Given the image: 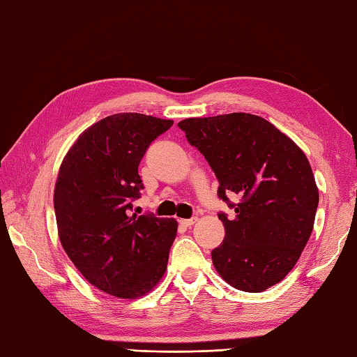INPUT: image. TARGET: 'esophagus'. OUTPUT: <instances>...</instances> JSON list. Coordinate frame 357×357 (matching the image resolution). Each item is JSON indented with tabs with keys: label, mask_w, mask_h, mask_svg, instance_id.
I'll return each mask as SVG.
<instances>
[{
	"label": "esophagus",
	"mask_w": 357,
	"mask_h": 357,
	"mask_svg": "<svg viewBox=\"0 0 357 357\" xmlns=\"http://www.w3.org/2000/svg\"><path fill=\"white\" fill-rule=\"evenodd\" d=\"M197 220V218H191V219H180V224L183 227H191L194 225V222Z\"/></svg>",
	"instance_id": "obj_1"
}]
</instances>
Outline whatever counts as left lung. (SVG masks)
<instances>
[{
  "mask_svg": "<svg viewBox=\"0 0 357 357\" xmlns=\"http://www.w3.org/2000/svg\"><path fill=\"white\" fill-rule=\"evenodd\" d=\"M219 180L218 194L241 200L234 219L218 214L224 242L211 252L228 284L262 292L297 264L314 228L319 190L305 152L264 118L228 113L178 123Z\"/></svg>",
  "mask_w": 357,
  "mask_h": 357,
  "instance_id": "obj_1",
  "label": "left lung"
}]
</instances>
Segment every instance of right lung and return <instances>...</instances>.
Instances as JSON below:
<instances>
[{"mask_svg":"<svg viewBox=\"0 0 357 357\" xmlns=\"http://www.w3.org/2000/svg\"><path fill=\"white\" fill-rule=\"evenodd\" d=\"M172 124L143 113L107 116L80 133L60 165V244L84 278L113 297H143L166 272L177 220L130 211L143 188L139 161Z\"/></svg>","mask_w":357,"mask_h":357,"instance_id":"1","label":"right lung"}]
</instances>
